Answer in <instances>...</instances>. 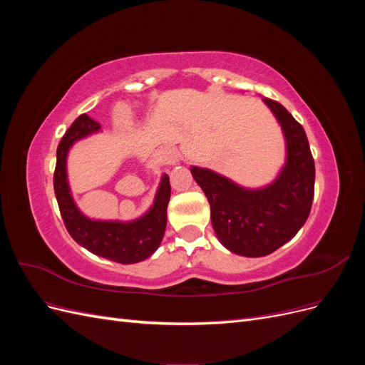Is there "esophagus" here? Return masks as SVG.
<instances>
[{"instance_id": "1", "label": "esophagus", "mask_w": 365, "mask_h": 365, "mask_svg": "<svg viewBox=\"0 0 365 365\" xmlns=\"http://www.w3.org/2000/svg\"><path fill=\"white\" fill-rule=\"evenodd\" d=\"M164 157H165V160H168L172 164L178 163V153H176L173 149H165L164 150Z\"/></svg>"}]
</instances>
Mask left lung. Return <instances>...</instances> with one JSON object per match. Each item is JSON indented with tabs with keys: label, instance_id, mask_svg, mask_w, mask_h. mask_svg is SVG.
<instances>
[{
	"label": "left lung",
	"instance_id": "obj_1",
	"mask_svg": "<svg viewBox=\"0 0 365 365\" xmlns=\"http://www.w3.org/2000/svg\"><path fill=\"white\" fill-rule=\"evenodd\" d=\"M262 101L279 121L286 143L284 164L272 182L248 189L210 169L190 168L208 200L219 242L245 257L268 256L289 242L304 225L314 201L315 163L303 126L279 102Z\"/></svg>",
	"mask_w": 365,
	"mask_h": 365
}]
</instances>
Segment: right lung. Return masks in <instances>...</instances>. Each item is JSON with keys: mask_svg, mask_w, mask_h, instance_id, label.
Instances as JSON below:
<instances>
[{"mask_svg": "<svg viewBox=\"0 0 365 365\" xmlns=\"http://www.w3.org/2000/svg\"><path fill=\"white\" fill-rule=\"evenodd\" d=\"M96 132H101V125L86 114L77 117L70 129L65 132L56 152V170L53 178L54 195L63 224L77 244L108 260L123 264L137 263L150 257L163 240L170 201L169 176L165 173L161 176L153 204L145 215L134 220L123 222V220H101L85 216L76 205L70 190L67 157L76 141Z\"/></svg>", "mask_w": 365, "mask_h": 365, "instance_id": "obj_1", "label": "right lung"}]
</instances>
